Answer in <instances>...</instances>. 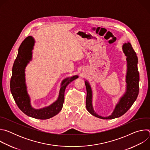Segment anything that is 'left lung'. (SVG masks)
Instances as JSON below:
<instances>
[{
  "label": "left lung",
  "mask_w": 150,
  "mask_h": 150,
  "mask_svg": "<svg viewBox=\"0 0 150 150\" xmlns=\"http://www.w3.org/2000/svg\"><path fill=\"white\" fill-rule=\"evenodd\" d=\"M123 52L126 56L127 71L126 75V91L119 98L112 114L108 116H101L94 110L93 104V91L91 85L87 80L85 81L87 89L86 108L92 115L103 119H112L119 117L130 109L136 100L139 93V75L138 70V57L131 44L129 42L122 46Z\"/></svg>",
  "instance_id": "8db88e82"
}]
</instances>
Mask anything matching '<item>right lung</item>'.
<instances>
[{"label":"right lung","instance_id":"right-lung-1","mask_svg":"<svg viewBox=\"0 0 150 150\" xmlns=\"http://www.w3.org/2000/svg\"><path fill=\"white\" fill-rule=\"evenodd\" d=\"M35 40L27 37L20 45L18 55L12 68L10 88L13 98L19 109L26 115L39 119H48L57 115L62 110L65 98V91L68 85L78 78V75L68 77L61 82L57 99L52 104L41 109H35L31 105L28 93L25 79V68L32 60Z\"/></svg>","mask_w":150,"mask_h":150}]
</instances>
